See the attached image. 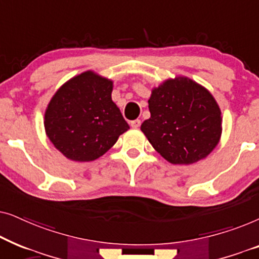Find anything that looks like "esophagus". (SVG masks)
Returning <instances> with one entry per match:
<instances>
[{"mask_svg":"<svg viewBox=\"0 0 259 259\" xmlns=\"http://www.w3.org/2000/svg\"><path fill=\"white\" fill-rule=\"evenodd\" d=\"M140 120L139 119H137V120H133V121H131V127H132V128H138V127L140 126Z\"/></svg>","mask_w":259,"mask_h":259,"instance_id":"esophagus-1","label":"esophagus"}]
</instances>
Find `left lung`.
Wrapping results in <instances>:
<instances>
[{
	"label": "left lung",
	"mask_w": 259,
	"mask_h": 259,
	"mask_svg": "<svg viewBox=\"0 0 259 259\" xmlns=\"http://www.w3.org/2000/svg\"><path fill=\"white\" fill-rule=\"evenodd\" d=\"M148 108L151 118L141 123V132L171 164H194L219 144L221 108L211 92L190 77H169L152 88Z\"/></svg>",
	"instance_id": "left-lung-1"
}]
</instances>
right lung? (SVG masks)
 <instances>
[{
  "instance_id": "add662e5",
  "label": "right lung",
  "mask_w": 259,
  "mask_h": 259,
  "mask_svg": "<svg viewBox=\"0 0 259 259\" xmlns=\"http://www.w3.org/2000/svg\"><path fill=\"white\" fill-rule=\"evenodd\" d=\"M113 81L94 70L66 81L45 111V131L56 150L73 161L104 155L130 130L112 100Z\"/></svg>"
}]
</instances>
